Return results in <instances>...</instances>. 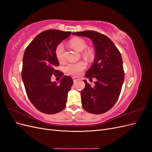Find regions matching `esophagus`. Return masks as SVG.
I'll list each match as a JSON object with an SVG mask.
<instances>
[{
    "mask_svg": "<svg viewBox=\"0 0 152 152\" xmlns=\"http://www.w3.org/2000/svg\"><path fill=\"white\" fill-rule=\"evenodd\" d=\"M72 79H73V82H77L78 80H79V79H77V78H76V77H72Z\"/></svg>",
    "mask_w": 152,
    "mask_h": 152,
    "instance_id": "obj_1",
    "label": "esophagus"
}]
</instances>
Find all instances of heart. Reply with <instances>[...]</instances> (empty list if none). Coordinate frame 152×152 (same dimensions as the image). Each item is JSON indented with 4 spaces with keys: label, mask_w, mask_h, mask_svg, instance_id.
I'll return each instance as SVG.
<instances>
[{
    "label": "heart",
    "mask_w": 152,
    "mask_h": 152,
    "mask_svg": "<svg viewBox=\"0 0 152 152\" xmlns=\"http://www.w3.org/2000/svg\"><path fill=\"white\" fill-rule=\"evenodd\" d=\"M69 44L72 48H74L78 51L81 52L87 48V43L86 41L79 37H75L70 39ZM64 45L62 43L56 45L54 49V54L56 58L58 61H61L63 60V53H64ZM84 56L88 60L92 58V52L89 49H87L83 53ZM86 63L83 61H79L77 63H68L64 67V71L69 75H77L80 72L84 70L86 68Z\"/></svg>",
    "instance_id": "obj_1"
}]
</instances>
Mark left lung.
Listing matches in <instances>:
<instances>
[{"mask_svg":"<svg viewBox=\"0 0 152 152\" xmlns=\"http://www.w3.org/2000/svg\"><path fill=\"white\" fill-rule=\"evenodd\" d=\"M72 34L91 39L95 50L94 61L85 75L89 79L94 77L97 81L91 86L84 80L86 86L80 92L82 107L91 113L107 112L118 100L124 80L121 54L107 36L98 31L87 30Z\"/></svg>","mask_w":152,"mask_h":152,"instance_id":"1","label":"left lung"}]
</instances>
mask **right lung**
Listing matches in <instances>:
<instances>
[{
  "instance_id": "right-lung-1",
  "label": "right lung",
  "mask_w": 152,
  "mask_h": 152,
  "mask_svg": "<svg viewBox=\"0 0 152 152\" xmlns=\"http://www.w3.org/2000/svg\"><path fill=\"white\" fill-rule=\"evenodd\" d=\"M71 34L55 29L42 31L25 50L21 77L26 93L32 104L44 113H57L66 106L73 80L56 70L59 63L54 49ZM52 75L63 77L59 84L51 82Z\"/></svg>"
}]
</instances>
